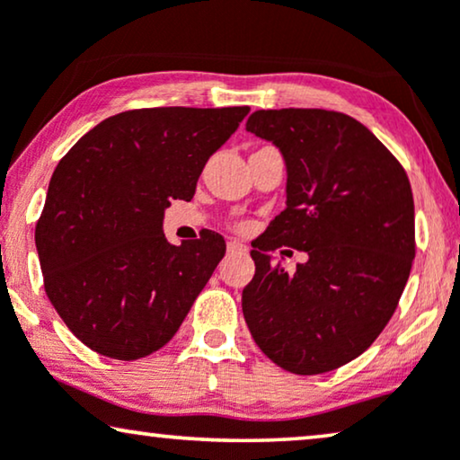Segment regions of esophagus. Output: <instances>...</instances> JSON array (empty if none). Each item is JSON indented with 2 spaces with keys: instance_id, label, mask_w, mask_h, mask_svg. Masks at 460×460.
I'll use <instances>...</instances> for the list:
<instances>
[{
  "instance_id": "1",
  "label": "esophagus",
  "mask_w": 460,
  "mask_h": 460,
  "mask_svg": "<svg viewBox=\"0 0 460 460\" xmlns=\"http://www.w3.org/2000/svg\"><path fill=\"white\" fill-rule=\"evenodd\" d=\"M228 253L244 255V253H249V249H247V244H243L241 241H228Z\"/></svg>"
}]
</instances>
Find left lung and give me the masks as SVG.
<instances>
[{
  "label": "left lung",
  "mask_w": 460,
  "mask_h": 460,
  "mask_svg": "<svg viewBox=\"0 0 460 460\" xmlns=\"http://www.w3.org/2000/svg\"><path fill=\"white\" fill-rule=\"evenodd\" d=\"M247 131L287 165V207L251 251L243 314L255 343L295 375H320L370 348L414 260V200L395 156L360 121L323 109L255 111ZM305 250L295 275L263 250Z\"/></svg>",
  "instance_id": "left-lung-1"
}]
</instances>
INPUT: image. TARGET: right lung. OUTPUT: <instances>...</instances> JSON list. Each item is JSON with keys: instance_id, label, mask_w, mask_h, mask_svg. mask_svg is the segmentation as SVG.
<instances>
[{"instance_id": "1", "label": "right lung", "mask_w": 460, "mask_h": 460, "mask_svg": "<svg viewBox=\"0 0 460 460\" xmlns=\"http://www.w3.org/2000/svg\"><path fill=\"white\" fill-rule=\"evenodd\" d=\"M249 106L125 111L87 131L54 169L35 228L43 285L75 337L137 360L184 323L222 261L217 232L172 244L163 217L190 200L209 156Z\"/></svg>"}]
</instances>
